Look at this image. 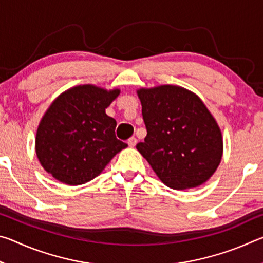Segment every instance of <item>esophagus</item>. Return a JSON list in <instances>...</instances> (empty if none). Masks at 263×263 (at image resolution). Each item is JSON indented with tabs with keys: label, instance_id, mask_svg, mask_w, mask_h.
Listing matches in <instances>:
<instances>
[{
	"label": "esophagus",
	"instance_id": "esophagus-1",
	"mask_svg": "<svg viewBox=\"0 0 263 263\" xmlns=\"http://www.w3.org/2000/svg\"><path fill=\"white\" fill-rule=\"evenodd\" d=\"M136 144H137V139H136V138H135V137H131V138H130V139H128V140H127V145H128V146H130V147H135V146H136Z\"/></svg>",
	"mask_w": 263,
	"mask_h": 263
}]
</instances>
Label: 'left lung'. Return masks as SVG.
Wrapping results in <instances>:
<instances>
[{
	"label": "left lung",
	"instance_id": "obj_1",
	"mask_svg": "<svg viewBox=\"0 0 263 263\" xmlns=\"http://www.w3.org/2000/svg\"><path fill=\"white\" fill-rule=\"evenodd\" d=\"M147 136L137 144L162 183L183 190L203 184L222 155L221 131L199 97L163 84L137 90Z\"/></svg>",
	"mask_w": 263,
	"mask_h": 263
}]
</instances>
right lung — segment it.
Masks as SVG:
<instances>
[{
	"mask_svg": "<svg viewBox=\"0 0 263 263\" xmlns=\"http://www.w3.org/2000/svg\"><path fill=\"white\" fill-rule=\"evenodd\" d=\"M119 92L81 84L52 102L35 136V154L48 174L65 184H83L126 147L116 138L117 123L105 114Z\"/></svg>",
	"mask_w": 263,
	"mask_h": 263,
	"instance_id": "right-lung-1",
	"label": "right lung"
}]
</instances>
